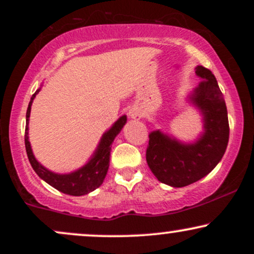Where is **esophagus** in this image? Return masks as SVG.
<instances>
[{"label":"esophagus","instance_id":"1","mask_svg":"<svg viewBox=\"0 0 254 254\" xmlns=\"http://www.w3.org/2000/svg\"><path fill=\"white\" fill-rule=\"evenodd\" d=\"M129 116H130V118H132V119L141 118V113H139V111L137 110L136 107H132V109L129 111Z\"/></svg>","mask_w":254,"mask_h":254}]
</instances>
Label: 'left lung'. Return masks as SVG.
I'll return each instance as SVG.
<instances>
[{"label":"left lung","instance_id":"left-lung-1","mask_svg":"<svg viewBox=\"0 0 254 254\" xmlns=\"http://www.w3.org/2000/svg\"><path fill=\"white\" fill-rule=\"evenodd\" d=\"M196 75L202 81L188 100L202 116L203 132L190 143L160 130L149 133L147 164L159 182L172 188L188 186L210 173L228 145V113L216 78L202 65L196 68Z\"/></svg>","mask_w":254,"mask_h":254}]
</instances>
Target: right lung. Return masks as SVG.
Masks as SVG:
<instances>
[{
  "label": "right lung",
  "instance_id": "1",
  "mask_svg": "<svg viewBox=\"0 0 254 254\" xmlns=\"http://www.w3.org/2000/svg\"><path fill=\"white\" fill-rule=\"evenodd\" d=\"M39 90L40 88L37 89L36 93L32 95L31 101L27 107V112H26L25 147L32 168H33L40 179H43L44 182L48 183L52 188H55L56 190L63 192L65 194L83 196V194L94 191L95 189H98L104 183V179L110 167L111 145H112V142L115 141L116 136L121 132L125 123H127V116L124 115L121 118H118L113 123L112 127L106 132H104L97 149L94 150V153L90 156V159L87 161L86 165H83L82 167H80L76 171L70 172V173H55V172L44 167L36 159L33 150H32L30 138H28V123H30L31 106L36 95L39 93Z\"/></svg>",
  "mask_w": 254,
  "mask_h": 254
}]
</instances>
